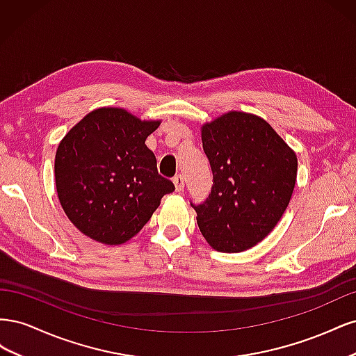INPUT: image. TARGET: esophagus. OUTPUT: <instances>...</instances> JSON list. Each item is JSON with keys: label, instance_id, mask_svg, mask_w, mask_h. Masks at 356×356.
<instances>
[{"label": "esophagus", "instance_id": "esophagus-1", "mask_svg": "<svg viewBox=\"0 0 356 356\" xmlns=\"http://www.w3.org/2000/svg\"><path fill=\"white\" fill-rule=\"evenodd\" d=\"M174 184H175V190L178 191V193H182L184 191V177H182L181 174H178V175H175L174 177Z\"/></svg>", "mask_w": 356, "mask_h": 356}]
</instances>
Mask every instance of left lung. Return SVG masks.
<instances>
[{"instance_id":"left-lung-1","label":"left lung","mask_w":356,"mask_h":356,"mask_svg":"<svg viewBox=\"0 0 356 356\" xmlns=\"http://www.w3.org/2000/svg\"><path fill=\"white\" fill-rule=\"evenodd\" d=\"M213 175L208 199L191 203L208 243L242 252L261 242L293 196L297 156L261 117L230 111L202 126Z\"/></svg>"}]
</instances>
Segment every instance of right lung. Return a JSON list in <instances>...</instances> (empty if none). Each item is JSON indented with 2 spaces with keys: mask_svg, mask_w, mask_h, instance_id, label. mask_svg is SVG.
Listing matches in <instances>:
<instances>
[{
  "mask_svg": "<svg viewBox=\"0 0 356 356\" xmlns=\"http://www.w3.org/2000/svg\"><path fill=\"white\" fill-rule=\"evenodd\" d=\"M159 124L104 106L63 136L55 157L56 191L67 217L83 234L122 245L152 218L160 199L175 190L159 175L156 156L145 145Z\"/></svg>",
  "mask_w": 356,
  "mask_h": 356,
  "instance_id": "right-lung-1",
  "label": "right lung"
}]
</instances>
